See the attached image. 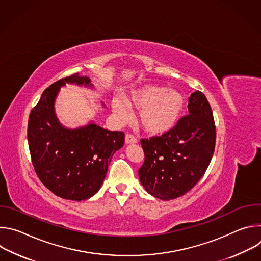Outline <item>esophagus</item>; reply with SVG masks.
I'll use <instances>...</instances> for the list:
<instances>
[{
	"label": "esophagus",
	"instance_id": "esophagus-1",
	"mask_svg": "<svg viewBox=\"0 0 261 261\" xmlns=\"http://www.w3.org/2000/svg\"><path fill=\"white\" fill-rule=\"evenodd\" d=\"M138 140L135 136H133L132 134H126V137H125V142L127 144H133V143H136Z\"/></svg>",
	"mask_w": 261,
	"mask_h": 261
}]
</instances>
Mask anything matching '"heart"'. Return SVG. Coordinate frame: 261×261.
I'll return each instance as SVG.
<instances>
[{
  "instance_id": "obj_1",
  "label": "heart",
  "mask_w": 261,
  "mask_h": 261,
  "mask_svg": "<svg viewBox=\"0 0 261 261\" xmlns=\"http://www.w3.org/2000/svg\"><path fill=\"white\" fill-rule=\"evenodd\" d=\"M125 102L128 107L140 110L141 127L153 135H162L175 127L185 108L186 99L181 92L155 86H143L131 93ZM111 108L121 121L129 118L126 106L118 99L111 102Z\"/></svg>"
}]
</instances>
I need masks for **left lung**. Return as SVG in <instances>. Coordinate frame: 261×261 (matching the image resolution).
Masks as SVG:
<instances>
[{
  "mask_svg": "<svg viewBox=\"0 0 261 261\" xmlns=\"http://www.w3.org/2000/svg\"><path fill=\"white\" fill-rule=\"evenodd\" d=\"M188 111L167 133L140 140L144 152L138 170L140 182L147 193L162 200L190 191L204 174L215 151L213 111L201 92L191 94Z\"/></svg>",
  "mask_w": 261,
  "mask_h": 261,
  "instance_id": "8db88e82",
  "label": "left lung"
}]
</instances>
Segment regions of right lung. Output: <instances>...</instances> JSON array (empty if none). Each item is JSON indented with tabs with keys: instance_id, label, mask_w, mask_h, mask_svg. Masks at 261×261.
Returning <instances> with one entry per match:
<instances>
[{
	"instance_id": "right-lung-1",
	"label": "right lung",
	"mask_w": 261,
	"mask_h": 261,
	"mask_svg": "<svg viewBox=\"0 0 261 261\" xmlns=\"http://www.w3.org/2000/svg\"><path fill=\"white\" fill-rule=\"evenodd\" d=\"M66 84L93 87L88 76L79 73L48 87L30 114L28 142L34 169L45 187L64 199L81 201L101 188L111 158L124 145L125 134L94 122L65 128L56 116L55 101Z\"/></svg>"
}]
</instances>
